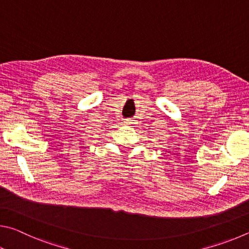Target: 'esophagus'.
I'll list each match as a JSON object with an SVG mask.
<instances>
[{
	"instance_id": "esophagus-1",
	"label": "esophagus",
	"mask_w": 249,
	"mask_h": 249,
	"mask_svg": "<svg viewBox=\"0 0 249 249\" xmlns=\"http://www.w3.org/2000/svg\"><path fill=\"white\" fill-rule=\"evenodd\" d=\"M134 124V122L131 119H127L124 121V124Z\"/></svg>"
}]
</instances>
